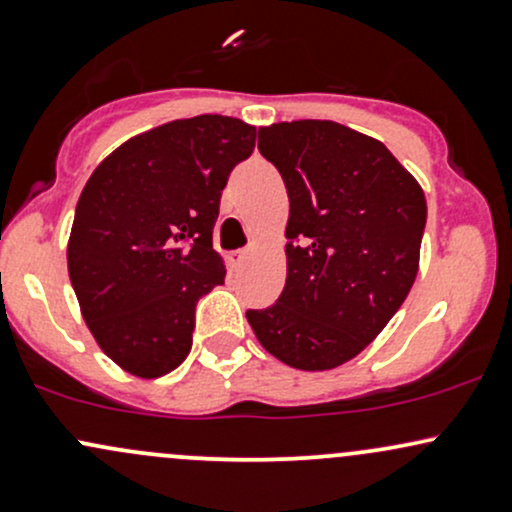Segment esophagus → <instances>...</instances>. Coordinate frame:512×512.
Returning a JSON list of instances; mask_svg holds the SVG:
<instances>
[{"instance_id": "esophagus-1", "label": "esophagus", "mask_w": 512, "mask_h": 512, "mask_svg": "<svg viewBox=\"0 0 512 512\" xmlns=\"http://www.w3.org/2000/svg\"><path fill=\"white\" fill-rule=\"evenodd\" d=\"M250 257V250H233L231 255H228V262L233 264V267H243V262Z\"/></svg>"}]
</instances>
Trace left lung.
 <instances>
[{
    "label": "left lung",
    "mask_w": 512,
    "mask_h": 512,
    "mask_svg": "<svg viewBox=\"0 0 512 512\" xmlns=\"http://www.w3.org/2000/svg\"><path fill=\"white\" fill-rule=\"evenodd\" d=\"M260 154L289 192L286 286L248 310L286 366L330 370L385 330L419 272L426 197L387 146L332 120L260 127Z\"/></svg>",
    "instance_id": "8db88e82"
}]
</instances>
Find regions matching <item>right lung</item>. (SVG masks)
<instances>
[{
    "instance_id": "right-lung-1",
    "label": "right lung",
    "mask_w": 512,
    "mask_h": 512,
    "mask_svg": "<svg viewBox=\"0 0 512 512\" xmlns=\"http://www.w3.org/2000/svg\"><path fill=\"white\" fill-rule=\"evenodd\" d=\"M257 127L197 115L137 134L88 178L67 243L76 301L103 354L142 380L192 349L195 305L226 279L211 245L228 173Z\"/></svg>"
}]
</instances>
